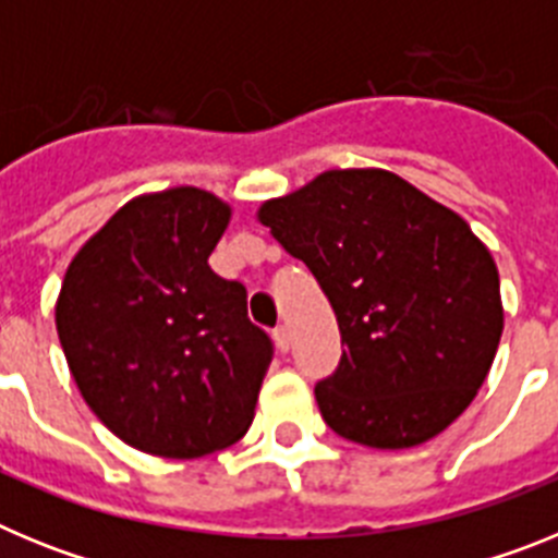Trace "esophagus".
<instances>
[{"label": "esophagus", "mask_w": 558, "mask_h": 558, "mask_svg": "<svg viewBox=\"0 0 558 558\" xmlns=\"http://www.w3.org/2000/svg\"><path fill=\"white\" fill-rule=\"evenodd\" d=\"M274 340H276V347L282 349V352H288V349H290V329L284 327V324H282V327H276L274 329Z\"/></svg>", "instance_id": "esophagus-1"}]
</instances>
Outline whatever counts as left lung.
I'll use <instances>...</instances> for the list:
<instances>
[{
	"instance_id": "left-lung-1",
	"label": "left lung",
	"mask_w": 558,
	"mask_h": 558,
	"mask_svg": "<svg viewBox=\"0 0 558 558\" xmlns=\"http://www.w3.org/2000/svg\"><path fill=\"white\" fill-rule=\"evenodd\" d=\"M256 220L302 259L347 343L315 402L374 450L425 445L461 416L495 363L500 276L470 223L379 167L315 175Z\"/></svg>"
}]
</instances>
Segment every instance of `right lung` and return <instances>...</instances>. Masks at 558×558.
Instances as JSON below:
<instances>
[{"instance_id":"obj_1","label":"right lung","mask_w":558,"mask_h":558,"mask_svg":"<svg viewBox=\"0 0 558 558\" xmlns=\"http://www.w3.org/2000/svg\"><path fill=\"white\" fill-rule=\"evenodd\" d=\"M231 206L201 186L128 201L72 256L56 302L69 372L125 445L161 458L231 447L254 422L270 340L245 288L209 268Z\"/></svg>"}]
</instances>
